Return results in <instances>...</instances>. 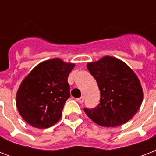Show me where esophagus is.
<instances>
[{
    "label": "esophagus",
    "mask_w": 156,
    "mask_h": 156,
    "mask_svg": "<svg viewBox=\"0 0 156 156\" xmlns=\"http://www.w3.org/2000/svg\"><path fill=\"white\" fill-rule=\"evenodd\" d=\"M77 101H78V103H83V101H84V97H83V96H81V97L78 98V99H77Z\"/></svg>",
    "instance_id": "34e87169"
}]
</instances>
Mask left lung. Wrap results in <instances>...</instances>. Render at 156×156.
I'll return each instance as SVG.
<instances>
[{
	"instance_id": "1",
	"label": "left lung",
	"mask_w": 156,
	"mask_h": 156,
	"mask_svg": "<svg viewBox=\"0 0 156 156\" xmlns=\"http://www.w3.org/2000/svg\"><path fill=\"white\" fill-rule=\"evenodd\" d=\"M87 69L100 91V104L94 108H84L88 117L105 127L121 126L129 121L143 98L140 82L133 71L121 60L108 56L88 63Z\"/></svg>"
}]
</instances>
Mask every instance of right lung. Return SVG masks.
<instances>
[{"mask_svg": "<svg viewBox=\"0 0 156 156\" xmlns=\"http://www.w3.org/2000/svg\"><path fill=\"white\" fill-rule=\"evenodd\" d=\"M74 64L54 58L39 64L18 88L16 104L23 120L33 127L48 128L62 116L70 96L68 77Z\"/></svg>", "mask_w": 156, "mask_h": 156, "instance_id": "1", "label": "right lung"}]
</instances>
